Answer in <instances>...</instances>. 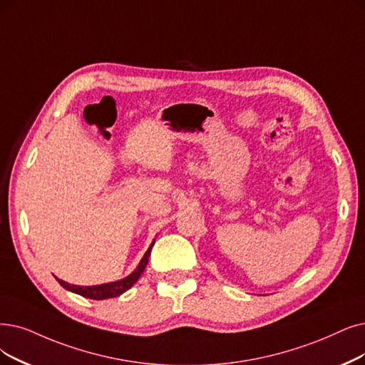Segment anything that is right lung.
Returning a JSON list of instances; mask_svg holds the SVG:
<instances>
[{"mask_svg":"<svg viewBox=\"0 0 365 365\" xmlns=\"http://www.w3.org/2000/svg\"><path fill=\"white\" fill-rule=\"evenodd\" d=\"M154 242H155V240L151 242L150 249L145 252V255L140 259L136 269L132 274H128L127 277H124V279H121V280L110 282V283H103V284H96V286H78V284H70V283H67L64 280H60V279H58V277H55V279L64 289L70 290V292L78 294V295L85 297V298H90V299L100 301V299H108V298L120 297V295H123L125 292V290H128L130 287H132L139 280V277L142 275V272L145 271V267H147V264H148V257L151 255V249H153Z\"/></svg>","mask_w":365,"mask_h":365,"instance_id":"1","label":"right lung"}]
</instances>
